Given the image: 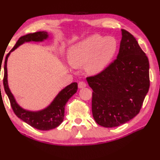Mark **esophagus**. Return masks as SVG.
<instances>
[{"mask_svg":"<svg viewBox=\"0 0 160 160\" xmlns=\"http://www.w3.org/2000/svg\"><path fill=\"white\" fill-rule=\"evenodd\" d=\"M86 86H87L86 82H83V81H80V82H78V87H79V88H85Z\"/></svg>","mask_w":160,"mask_h":160,"instance_id":"1","label":"esophagus"}]
</instances>
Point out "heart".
<instances>
[{
	"mask_svg": "<svg viewBox=\"0 0 160 160\" xmlns=\"http://www.w3.org/2000/svg\"><path fill=\"white\" fill-rule=\"evenodd\" d=\"M118 42L112 37L93 35L71 46L67 52L70 65L81 67L85 65L88 72H100L114 57Z\"/></svg>",
	"mask_w": 160,
	"mask_h": 160,
	"instance_id": "obj_1",
	"label": "heart"
}]
</instances>
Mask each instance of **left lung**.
Masks as SVG:
<instances>
[{
	"mask_svg": "<svg viewBox=\"0 0 160 160\" xmlns=\"http://www.w3.org/2000/svg\"><path fill=\"white\" fill-rule=\"evenodd\" d=\"M122 31L117 58L86 80L93 89L92 114L98 125L117 127L139 113L150 85L149 63L133 35Z\"/></svg>",
	"mask_w": 160,
	"mask_h": 160,
	"instance_id": "obj_1",
	"label": "left lung"
}]
</instances>
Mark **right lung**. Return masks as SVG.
I'll return each instance as SVG.
<instances>
[{"mask_svg": "<svg viewBox=\"0 0 160 160\" xmlns=\"http://www.w3.org/2000/svg\"><path fill=\"white\" fill-rule=\"evenodd\" d=\"M48 38V33L46 32H36L26 35L22 36L17 40V43L10 51L12 52L14 49L24 43V42L29 41H42ZM10 52L6 55L4 64V76H3V86L5 92L7 94L8 99L10 101L11 106L14 114L18 118L32 126V128L40 130H48L58 127L64 120V107L69 98L77 92L78 83L72 82L64 89H63L58 94L53 102L42 111L40 112H29L26 111L19 107L13 98L8 86L7 82V67L6 63Z\"/></svg>", "mask_w": 160, "mask_h": 160, "instance_id": "add662e5", "label": "right lung"}]
</instances>
